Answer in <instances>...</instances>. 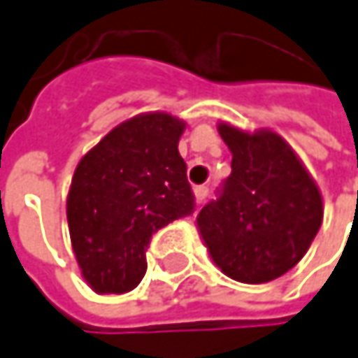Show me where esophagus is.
<instances>
[{
    "label": "esophagus",
    "mask_w": 358,
    "mask_h": 358,
    "mask_svg": "<svg viewBox=\"0 0 358 358\" xmlns=\"http://www.w3.org/2000/svg\"><path fill=\"white\" fill-rule=\"evenodd\" d=\"M194 194H196V200H198V202L202 204V202H204V200H206V198H208V194H210L208 186H196Z\"/></svg>",
    "instance_id": "esophagus-1"
}]
</instances>
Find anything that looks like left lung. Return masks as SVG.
Here are the masks:
<instances>
[{"mask_svg": "<svg viewBox=\"0 0 358 358\" xmlns=\"http://www.w3.org/2000/svg\"><path fill=\"white\" fill-rule=\"evenodd\" d=\"M232 172L196 222L214 264L226 276L260 285L306 255L322 222V198L310 174L278 134H246L220 124Z\"/></svg>", "mask_w": 358, "mask_h": 358, "instance_id": "left-lung-1", "label": "left lung"}]
</instances>
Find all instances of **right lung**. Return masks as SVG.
Returning <instances> with one entry per match:
<instances>
[{"mask_svg":"<svg viewBox=\"0 0 358 358\" xmlns=\"http://www.w3.org/2000/svg\"><path fill=\"white\" fill-rule=\"evenodd\" d=\"M182 132L178 117L140 114L103 136L78 164L68 226L76 260L96 292L122 294L138 287L152 236L194 212L178 152Z\"/></svg>","mask_w":358,"mask_h":358,"instance_id":"right-lung-1","label":"right lung"}]
</instances>
